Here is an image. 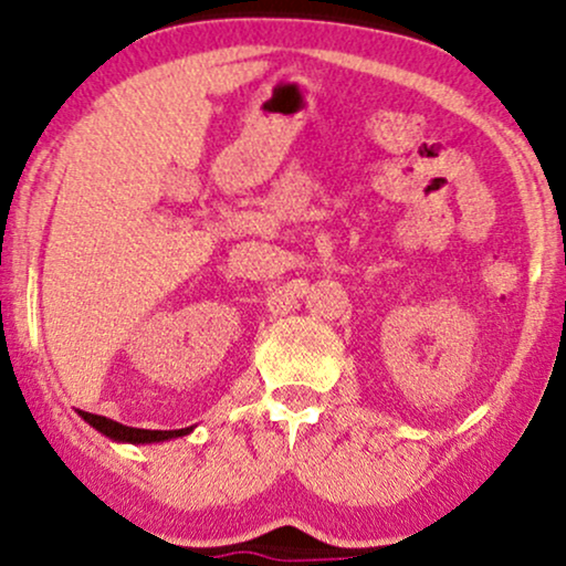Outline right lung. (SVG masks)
<instances>
[{"instance_id":"right-lung-1","label":"right lung","mask_w":566,"mask_h":566,"mask_svg":"<svg viewBox=\"0 0 566 566\" xmlns=\"http://www.w3.org/2000/svg\"><path fill=\"white\" fill-rule=\"evenodd\" d=\"M81 417H84L92 427H97L102 434H107V438L126 440V442H160V440L179 438V434L189 432V430H168V432H163V430H136V427H124V424H118V421L97 417V413H88V411H81Z\"/></svg>"}]
</instances>
